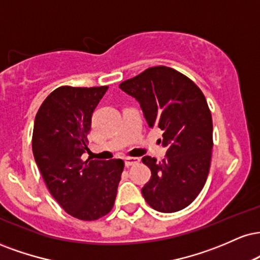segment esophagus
<instances>
[{"mask_svg":"<svg viewBox=\"0 0 260 260\" xmlns=\"http://www.w3.org/2000/svg\"><path fill=\"white\" fill-rule=\"evenodd\" d=\"M140 160L138 157H126L124 158V165L127 166V167H129V166H133L136 164H138Z\"/></svg>","mask_w":260,"mask_h":260,"instance_id":"obj_1","label":"esophagus"}]
</instances>
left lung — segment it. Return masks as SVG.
I'll list each match as a JSON object with an SVG mask.
<instances>
[{"instance_id": "left-lung-1", "label": "left lung", "mask_w": 260, "mask_h": 260, "mask_svg": "<svg viewBox=\"0 0 260 260\" xmlns=\"http://www.w3.org/2000/svg\"><path fill=\"white\" fill-rule=\"evenodd\" d=\"M120 88L140 103L150 127L164 131L166 158H142L151 171L142 189L144 199L162 213L184 209L201 192L211 167L213 123L202 90L185 75L164 65L123 81Z\"/></svg>"}]
</instances>
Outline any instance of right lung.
Here are the masks:
<instances>
[{
  "label": "right lung",
  "mask_w": 260,
  "mask_h": 260,
  "mask_svg": "<svg viewBox=\"0 0 260 260\" xmlns=\"http://www.w3.org/2000/svg\"><path fill=\"white\" fill-rule=\"evenodd\" d=\"M108 88L58 87L43 100L34 124L32 152L43 180L61 208L81 220L111 211L124 167L121 158H81L93 111Z\"/></svg>",
  "instance_id": "1"
}]
</instances>
